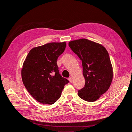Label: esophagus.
<instances>
[{
    "label": "esophagus",
    "mask_w": 132,
    "mask_h": 132,
    "mask_svg": "<svg viewBox=\"0 0 132 132\" xmlns=\"http://www.w3.org/2000/svg\"><path fill=\"white\" fill-rule=\"evenodd\" d=\"M68 80L69 81H70V82H72V77H70V78H68Z\"/></svg>",
    "instance_id": "34e87169"
}]
</instances>
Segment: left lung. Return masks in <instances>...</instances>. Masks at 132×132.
Masks as SVG:
<instances>
[{"instance_id":"8db88e82","label":"left lung","mask_w":132,"mask_h":132,"mask_svg":"<svg viewBox=\"0 0 132 132\" xmlns=\"http://www.w3.org/2000/svg\"><path fill=\"white\" fill-rule=\"evenodd\" d=\"M68 45L82 64L85 86L78 96L88 102H94L107 91L113 79V68L109 54L102 44L85 38L71 41Z\"/></svg>"}]
</instances>
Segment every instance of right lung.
Returning a JSON list of instances; mask_svg holds the SVG:
<instances>
[{
  "label": "right lung",
  "instance_id": "1",
  "mask_svg": "<svg viewBox=\"0 0 132 132\" xmlns=\"http://www.w3.org/2000/svg\"><path fill=\"white\" fill-rule=\"evenodd\" d=\"M66 42L50 43L29 51L21 68V78L27 91L38 102L51 105L61 95L67 79L59 74L57 61Z\"/></svg>",
  "mask_w": 132,
  "mask_h": 132
}]
</instances>
